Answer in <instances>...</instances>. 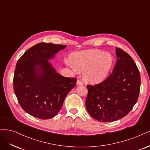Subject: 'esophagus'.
Here are the masks:
<instances>
[{
	"instance_id": "1",
	"label": "esophagus",
	"mask_w": 150,
	"mask_h": 150,
	"mask_svg": "<svg viewBox=\"0 0 150 150\" xmlns=\"http://www.w3.org/2000/svg\"><path fill=\"white\" fill-rule=\"evenodd\" d=\"M77 85H79V86H80V85H83V83L82 82V81H80V80H78L77 81Z\"/></svg>"
}]
</instances>
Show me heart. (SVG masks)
<instances>
[{
    "label": "heart",
    "mask_w": 150,
    "mask_h": 150,
    "mask_svg": "<svg viewBox=\"0 0 150 150\" xmlns=\"http://www.w3.org/2000/svg\"><path fill=\"white\" fill-rule=\"evenodd\" d=\"M68 62L74 71H83V78L91 84H99L105 79L114 64L112 54L98 49L72 53Z\"/></svg>",
    "instance_id": "obj_1"
}]
</instances>
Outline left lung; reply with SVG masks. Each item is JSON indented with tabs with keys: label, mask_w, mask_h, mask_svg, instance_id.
Wrapping results in <instances>:
<instances>
[{
	"label": "left lung",
	"mask_w": 150,
	"mask_h": 150,
	"mask_svg": "<svg viewBox=\"0 0 150 150\" xmlns=\"http://www.w3.org/2000/svg\"><path fill=\"white\" fill-rule=\"evenodd\" d=\"M117 60L112 73L101 83L88 85L86 108L94 119L111 122L125 117L137 102L140 74L131 57L116 48Z\"/></svg>",
	"instance_id": "obj_1"
}]
</instances>
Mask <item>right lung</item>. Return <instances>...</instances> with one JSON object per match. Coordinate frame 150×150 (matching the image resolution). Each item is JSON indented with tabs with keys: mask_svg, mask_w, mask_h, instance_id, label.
I'll use <instances>...</instances> for the list:
<instances>
[{
	"mask_svg": "<svg viewBox=\"0 0 150 150\" xmlns=\"http://www.w3.org/2000/svg\"><path fill=\"white\" fill-rule=\"evenodd\" d=\"M66 47L41 42L26 51L17 61L13 76L14 93L22 108L38 118H52L59 112L76 79L57 72L49 61Z\"/></svg>",
	"mask_w": 150,
	"mask_h": 150,
	"instance_id": "1",
	"label": "right lung"
}]
</instances>
